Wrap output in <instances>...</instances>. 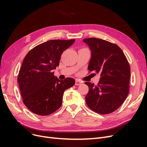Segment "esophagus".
<instances>
[{"label":"esophagus","instance_id":"34e87169","mask_svg":"<svg viewBox=\"0 0 147 147\" xmlns=\"http://www.w3.org/2000/svg\"><path fill=\"white\" fill-rule=\"evenodd\" d=\"M82 83L80 81L78 80H75V85H80V84H81Z\"/></svg>","mask_w":147,"mask_h":147}]
</instances>
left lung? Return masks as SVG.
I'll return each instance as SVG.
<instances>
[{"label":"left lung","instance_id":"8db88e82","mask_svg":"<svg viewBox=\"0 0 147 147\" xmlns=\"http://www.w3.org/2000/svg\"><path fill=\"white\" fill-rule=\"evenodd\" d=\"M91 51L88 70L99 74L97 84L85 82L89 91L86 103L102 115L113 112L126 99L129 91L131 69L126 57L117 45L97 38L83 40Z\"/></svg>","mask_w":147,"mask_h":147}]
</instances>
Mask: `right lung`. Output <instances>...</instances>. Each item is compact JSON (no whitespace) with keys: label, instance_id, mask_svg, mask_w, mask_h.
<instances>
[{"label":"right lung","instance_id":"1","mask_svg":"<svg viewBox=\"0 0 147 147\" xmlns=\"http://www.w3.org/2000/svg\"><path fill=\"white\" fill-rule=\"evenodd\" d=\"M75 39L51 40L30 50L23 60L18 75L23 102L29 110L46 116L60 108L65 90L73 86L75 80H60L53 70L59 66L62 53Z\"/></svg>","mask_w":147,"mask_h":147}]
</instances>
